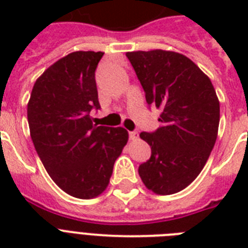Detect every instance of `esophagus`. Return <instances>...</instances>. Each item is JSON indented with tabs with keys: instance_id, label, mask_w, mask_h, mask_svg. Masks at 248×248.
Listing matches in <instances>:
<instances>
[{
	"instance_id": "1",
	"label": "esophagus",
	"mask_w": 248,
	"mask_h": 248,
	"mask_svg": "<svg viewBox=\"0 0 248 248\" xmlns=\"http://www.w3.org/2000/svg\"><path fill=\"white\" fill-rule=\"evenodd\" d=\"M128 136H130V140H136L138 138H139V134L136 131H131V132H128Z\"/></svg>"
}]
</instances>
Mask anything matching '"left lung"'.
Masks as SVG:
<instances>
[{
    "label": "left lung",
    "instance_id": "obj_1",
    "mask_svg": "<svg viewBox=\"0 0 248 248\" xmlns=\"http://www.w3.org/2000/svg\"><path fill=\"white\" fill-rule=\"evenodd\" d=\"M145 91L161 109V127L141 132L152 148L139 166L144 185L167 196L185 189L207 162L215 145L220 103L211 79L183 54L166 50L126 52Z\"/></svg>",
    "mask_w": 248,
    "mask_h": 248
}]
</instances>
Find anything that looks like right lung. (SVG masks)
Instances as JSON below:
<instances>
[{
  "mask_svg": "<svg viewBox=\"0 0 248 248\" xmlns=\"http://www.w3.org/2000/svg\"><path fill=\"white\" fill-rule=\"evenodd\" d=\"M104 52L75 51L37 78L28 101L31 138L55 184L69 196L90 200L109 184L113 166L127 144L124 127L93 124L99 109L95 69Z\"/></svg>",
  "mask_w": 248,
  "mask_h": 248,
  "instance_id": "right-lung-1",
  "label": "right lung"
}]
</instances>
